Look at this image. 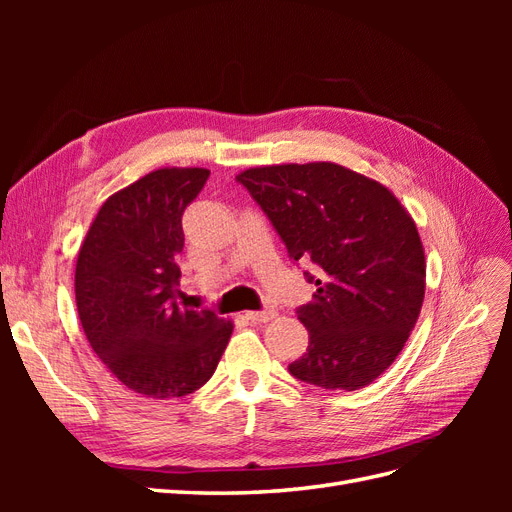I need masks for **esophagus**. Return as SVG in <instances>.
Wrapping results in <instances>:
<instances>
[{"label":"esophagus","instance_id":"1","mask_svg":"<svg viewBox=\"0 0 512 512\" xmlns=\"http://www.w3.org/2000/svg\"><path fill=\"white\" fill-rule=\"evenodd\" d=\"M245 316L254 324H262V322H271L277 316V312L275 309H262V312H247Z\"/></svg>","mask_w":512,"mask_h":512}]
</instances>
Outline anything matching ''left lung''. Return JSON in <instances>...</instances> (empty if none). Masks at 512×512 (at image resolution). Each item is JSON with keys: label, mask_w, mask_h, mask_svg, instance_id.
<instances>
[{"label": "left lung", "mask_w": 512, "mask_h": 512, "mask_svg": "<svg viewBox=\"0 0 512 512\" xmlns=\"http://www.w3.org/2000/svg\"><path fill=\"white\" fill-rule=\"evenodd\" d=\"M292 260L318 267L314 299L297 309L307 352L288 371L329 391L374 382L404 350L425 299L416 224L376 179L333 162L273 164L237 175Z\"/></svg>", "instance_id": "8db88e82"}]
</instances>
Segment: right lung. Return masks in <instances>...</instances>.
I'll return each mask as SVG.
<instances>
[{
    "mask_svg": "<svg viewBox=\"0 0 512 512\" xmlns=\"http://www.w3.org/2000/svg\"><path fill=\"white\" fill-rule=\"evenodd\" d=\"M207 179V168L151 170L106 198L76 258V309L87 342L143 397L200 389L232 335V320L177 303L181 218Z\"/></svg>",
    "mask_w": 512,
    "mask_h": 512,
    "instance_id": "obj_1",
    "label": "right lung"
}]
</instances>
